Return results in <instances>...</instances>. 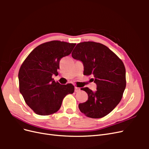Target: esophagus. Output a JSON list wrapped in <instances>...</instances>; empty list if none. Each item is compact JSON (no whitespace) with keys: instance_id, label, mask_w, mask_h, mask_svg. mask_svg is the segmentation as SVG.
I'll return each mask as SVG.
<instances>
[{"instance_id":"esophagus-1","label":"esophagus","mask_w":149,"mask_h":149,"mask_svg":"<svg viewBox=\"0 0 149 149\" xmlns=\"http://www.w3.org/2000/svg\"><path fill=\"white\" fill-rule=\"evenodd\" d=\"M80 90H81L80 88H78V87H75V88H74V92H76V93L80 91Z\"/></svg>"}]
</instances>
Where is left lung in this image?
I'll return each mask as SVG.
<instances>
[{"mask_svg":"<svg viewBox=\"0 0 149 149\" xmlns=\"http://www.w3.org/2000/svg\"><path fill=\"white\" fill-rule=\"evenodd\" d=\"M74 59L83 63L84 73L97 85L96 92L88 88V100L79 103L80 111L93 119L101 118L113 110L120 101L126 86L125 68L120 58L104 45L94 42L77 44L71 53Z\"/></svg>","mask_w":149,"mask_h":149,"instance_id":"1","label":"left lung"}]
</instances>
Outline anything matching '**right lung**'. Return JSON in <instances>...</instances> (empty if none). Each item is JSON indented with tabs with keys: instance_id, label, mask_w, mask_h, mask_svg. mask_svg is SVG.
I'll list each match as a JSON object with an SVG mask.
<instances>
[{
	"instance_id": "right-lung-1",
	"label": "right lung",
	"mask_w": 149,
	"mask_h": 149,
	"mask_svg": "<svg viewBox=\"0 0 149 149\" xmlns=\"http://www.w3.org/2000/svg\"><path fill=\"white\" fill-rule=\"evenodd\" d=\"M76 43L53 40L40 45L22 64L19 71V90L24 100L35 114L48 116L55 113L63 98L73 94L72 84L55 82L52 75L58 74L60 61L69 55Z\"/></svg>"
}]
</instances>
